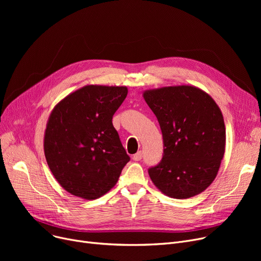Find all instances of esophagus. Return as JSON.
I'll return each instance as SVG.
<instances>
[{
    "mask_svg": "<svg viewBox=\"0 0 261 261\" xmlns=\"http://www.w3.org/2000/svg\"><path fill=\"white\" fill-rule=\"evenodd\" d=\"M142 158H143V154H142V152L140 151V152H138V153H135L132 159H133V161H135V162H139V161L142 160Z\"/></svg>",
    "mask_w": 261,
    "mask_h": 261,
    "instance_id": "1",
    "label": "esophagus"
}]
</instances>
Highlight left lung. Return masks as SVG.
<instances>
[{
	"mask_svg": "<svg viewBox=\"0 0 261 261\" xmlns=\"http://www.w3.org/2000/svg\"><path fill=\"white\" fill-rule=\"evenodd\" d=\"M143 97L155 114L163 134L164 154L148 170L164 195L188 199L215 180L225 151V126L212 96L195 86L146 90Z\"/></svg>",
	"mask_w": 261,
	"mask_h": 261,
	"instance_id": "8db88e82",
	"label": "left lung"
}]
</instances>
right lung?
<instances>
[{"instance_id": "obj_1", "label": "right lung", "mask_w": 261, "mask_h": 261, "mask_svg": "<svg viewBox=\"0 0 261 261\" xmlns=\"http://www.w3.org/2000/svg\"><path fill=\"white\" fill-rule=\"evenodd\" d=\"M127 94V87L89 85L54 107L44 132V155L67 193L95 200L117 183L130 158L112 117Z\"/></svg>"}]
</instances>
